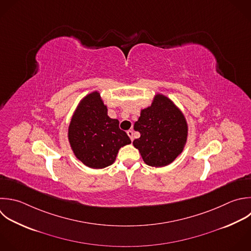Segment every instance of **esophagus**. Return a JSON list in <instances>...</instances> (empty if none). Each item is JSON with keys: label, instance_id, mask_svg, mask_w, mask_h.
Here are the masks:
<instances>
[{"label": "esophagus", "instance_id": "obj_1", "mask_svg": "<svg viewBox=\"0 0 251 251\" xmlns=\"http://www.w3.org/2000/svg\"><path fill=\"white\" fill-rule=\"evenodd\" d=\"M126 133H127V135L129 136L130 140H131V141H133V131L129 129V130H127V131H126Z\"/></svg>", "mask_w": 251, "mask_h": 251}]
</instances>
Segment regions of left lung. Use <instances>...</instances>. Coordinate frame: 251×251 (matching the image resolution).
Segmentation results:
<instances>
[{
  "mask_svg": "<svg viewBox=\"0 0 251 251\" xmlns=\"http://www.w3.org/2000/svg\"><path fill=\"white\" fill-rule=\"evenodd\" d=\"M133 128L140 132L133 146L145 164L166 167L181 154L185 146L188 126L180 109L167 96L155 94L150 106L140 111Z\"/></svg>",
  "mask_w": 251,
  "mask_h": 251,
  "instance_id": "8db88e82",
  "label": "left lung"
}]
</instances>
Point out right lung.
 Returning a JSON list of instances; mask_svg holds the SVG:
<instances>
[{"instance_id":"1","label":"right lung","mask_w":251,"mask_h":251,"mask_svg":"<svg viewBox=\"0 0 251 251\" xmlns=\"http://www.w3.org/2000/svg\"><path fill=\"white\" fill-rule=\"evenodd\" d=\"M68 138L75 156L96 170L112 165L119 150L131 143L126 131L120 129L119 121L108 116L99 91L79 101L71 119Z\"/></svg>"}]
</instances>
